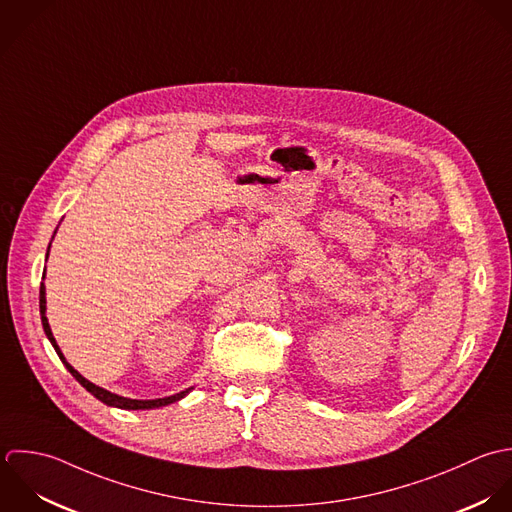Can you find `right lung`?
<instances>
[{
	"label": "right lung",
	"instance_id": "add662e5",
	"mask_svg": "<svg viewBox=\"0 0 512 512\" xmlns=\"http://www.w3.org/2000/svg\"><path fill=\"white\" fill-rule=\"evenodd\" d=\"M49 246H51V244H49ZM47 256H49V248H47ZM45 310H47V308H45V286L41 284V288H39V314H41V324H43V330H45L47 340L51 341V345L55 347L59 359H61L63 365L69 369V373H71L91 395H95V397H97L99 401H103L105 405L119 407V409H133V411H137V409H157V407H165V405H171L174 401L182 399V397L192 389V387H190V389H186V391H180V393H176V395L163 397V399H129V397H121V395H117V393H111V391H107V389H103V387H99V385L87 381L77 369H73V367L65 361V357H63V353H61L57 341H55L53 334H51L49 322H47V318H45Z\"/></svg>",
	"mask_w": 512,
	"mask_h": 512
}]
</instances>
